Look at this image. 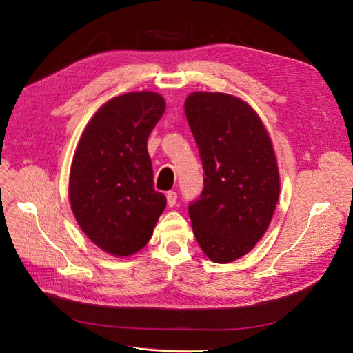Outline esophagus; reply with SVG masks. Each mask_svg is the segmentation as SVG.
<instances>
[{"instance_id": "34e87169", "label": "esophagus", "mask_w": 353, "mask_h": 353, "mask_svg": "<svg viewBox=\"0 0 353 353\" xmlns=\"http://www.w3.org/2000/svg\"><path fill=\"white\" fill-rule=\"evenodd\" d=\"M165 198H167V205H168V206H174L176 202H177V193L173 192V190L168 192Z\"/></svg>"}]
</instances>
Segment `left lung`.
Wrapping results in <instances>:
<instances>
[{
    "label": "left lung",
    "instance_id": "1",
    "mask_svg": "<svg viewBox=\"0 0 353 353\" xmlns=\"http://www.w3.org/2000/svg\"><path fill=\"white\" fill-rule=\"evenodd\" d=\"M185 112L205 176L201 198L189 206L192 230L208 259L231 263L253 250L275 212L281 177L272 138L236 96L194 91Z\"/></svg>",
    "mask_w": 353,
    "mask_h": 353
}]
</instances>
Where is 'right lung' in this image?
Segmentation results:
<instances>
[{
  "instance_id": "1",
  "label": "right lung",
  "mask_w": 353,
  "mask_h": 353,
  "mask_svg": "<svg viewBox=\"0 0 353 353\" xmlns=\"http://www.w3.org/2000/svg\"><path fill=\"white\" fill-rule=\"evenodd\" d=\"M165 110L154 91L106 101L87 123L72 157L68 196L78 225L100 250L128 257L145 245L165 208L154 190L147 150Z\"/></svg>"
}]
</instances>
